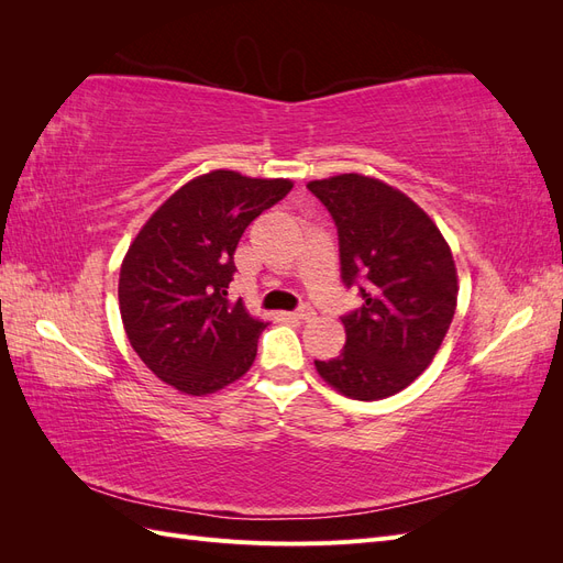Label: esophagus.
<instances>
[{
	"instance_id": "34e87169",
	"label": "esophagus",
	"mask_w": 563,
	"mask_h": 563,
	"mask_svg": "<svg viewBox=\"0 0 563 563\" xmlns=\"http://www.w3.org/2000/svg\"><path fill=\"white\" fill-rule=\"evenodd\" d=\"M288 317H291V319H298V321H308V319H312V317H314V310H312V308H308V305H302V308H298L296 312H291Z\"/></svg>"
}]
</instances>
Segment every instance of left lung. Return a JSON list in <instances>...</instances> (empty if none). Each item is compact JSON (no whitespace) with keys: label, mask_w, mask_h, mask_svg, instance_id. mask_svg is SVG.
<instances>
[{"label":"left lung","mask_w":563,"mask_h":563,"mask_svg":"<svg viewBox=\"0 0 563 563\" xmlns=\"http://www.w3.org/2000/svg\"><path fill=\"white\" fill-rule=\"evenodd\" d=\"M335 220L343 282H362L364 305L343 317L345 347L314 362L340 395L376 401L428 368L457 305L449 242L418 203L385 180L340 174L308 183Z\"/></svg>","instance_id":"1"}]
</instances>
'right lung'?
Returning <instances> with one entry per match:
<instances>
[{
  "mask_svg": "<svg viewBox=\"0 0 563 563\" xmlns=\"http://www.w3.org/2000/svg\"><path fill=\"white\" fill-rule=\"evenodd\" d=\"M291 187L288 178L216 168L178 187L131 242L119 267L126 338L183 395H213L251 368L267 321L228 298L232 255L251 220Z\"/></svg>",
  "mask_w": 563,
  "mask_h": 563,
  "instance_id": "right-lung-1",
  "label": "right lung"
}]
</instances>
